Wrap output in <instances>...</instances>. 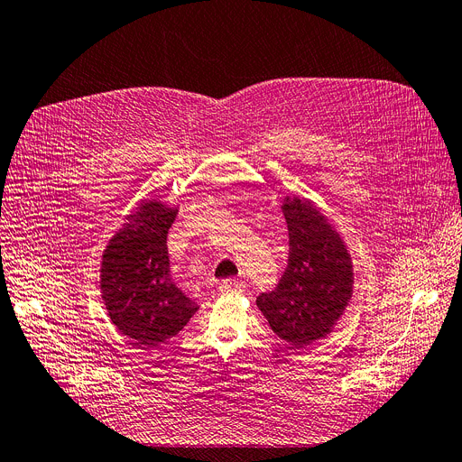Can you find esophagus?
I'll use <instances>...</instances> for the list:
<instances>
[{"instance_id": "obj_1", "label": "esophagus", "mask_w": 462, "mask_h": 462, "mask_svg": "<svg viewBox=\"0 0 462 462\" xmlns=\"http://www.w3.org/2000/svg\"><path fill=\"white\" fill-rule=\"evenodd\" d=\"M220 292L230 294V292H244L245 291V283L244 281H237V279H225L223 283L218 287Z\"/></svg>"}]
</instances>
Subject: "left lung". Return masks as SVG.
I'll return each mask as SVG.
<instances>
[{
    "mask_svg": "<svg viewBox=\"0 0 462 462\" xmlns=\"http://www.w3.org/2000/svg\"><path fill=\"white\" fill-rule=\"evenodd\" d=\"M289 263L273 291L256 298L272 330L292 347L332 332L353 294L351 256L342 237L310 199L287 198Z\"/></svg>",
    "mask_w": 462,
    "mask_h": 462,
    "instance_id": "left-lung-1",
    "label": "left lung"
}]
</instances>
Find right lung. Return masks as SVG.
<instances>
[{"label":"right lung","mask_w":462,"mask_h":462,"mask_svg":"<svg viewBox=\"0 0 462 462\" xmlns=\"http://www.w3.org/2000/svg\"><path fill=\"white\" fill-rule=\"evenodd\" d=\"M175 213L158 199H147L111 237L104 253L99 287L107 313L139 349L164 344L198 311L170 273L166 244Z\"/></svg>","instance_id":"add662e5"}]
</instances>
